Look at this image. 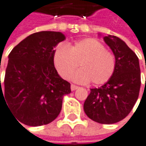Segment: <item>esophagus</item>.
I'll return each instance as SVG.
<instances>
[{"label":"esophagus","instance_id":"1","mask_svg":"<svg viewBox=\"0 0 146 146\" xmlns=\"http://www.w3.org/2000/svg\"><path fill=\"white\" fill-rule=\"evenodd\" d=\"M79 88V86H76V85H74V84H71V90H77Z\"/></svg>","mask_w":146,"mask_h":146}]
</instances>
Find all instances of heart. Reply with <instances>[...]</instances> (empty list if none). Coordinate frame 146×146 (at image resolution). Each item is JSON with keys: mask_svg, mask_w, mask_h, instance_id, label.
Listing matches in <instances>:
<instances>
[{"mask_svg": "<svg viewBox=\"0 0 146 146\" xmlns=\"http://www.w3.org/2000/svg\"><path fill=\"white\" fill-rule=\"evenodd\" d=\"M53 62L60 76L70 79L79 67L73 79L79 83L91 82L101 85L108 82L114 73L116 60L112 52L93 38H86L69 46L60 45L53 55Z\"/></svg>", "mask_w": 146, "mask_h": 146, "instance_id": "obj_1", "label": "heart"}]
</instances>
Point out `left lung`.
<instances>
[{
  "label": "left lung",
  "mask_w": 146,
  "mask_h": 146,
  "mask_svg": "<svg viewBox=\"0 0 146 146\" xmlns=\"http://www.w3.org/2000/svg\"><path fill=\"white\" fill-rule=\"evenodd\" d=\"M103 40L115 56V71L103 86L90 89L83 109L91 120L113 124L124 119L136 103L141 87V70L137 56L124 41L111 35Z\"/></svg>",
  "instance_id": "obj_1"
}]
</instances>
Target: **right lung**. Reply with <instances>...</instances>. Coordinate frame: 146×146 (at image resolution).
<instances>
[{"label": "right lung", "instance_id": "1", "mask_svg": "<svg viewBox=\"0 0 146 146\" xmlns=\"http://www.w3.org/2000/svg\"><path fill=\"white\" fill-rule=\"evenodd\" d=\"M64 40L60 32L33 33L9 55L1 99L25 125L40 126L54 121L63 97L71 93V84L59 75L53 62L54 48Z\"/></svg>", "mask_w": 146, "mask_h": 146}]
</instances>
